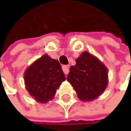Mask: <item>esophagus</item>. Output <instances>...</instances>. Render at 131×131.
I'll use <instances>...</instances> for the list:
<instances>
[{
    "mask_svg": "<svg viewBox=\"0 0 131 131\" xmlns=\"http://www.w3.org/2000/svg\"><path fill=\"white\" fill-rule=\"evenodd\" d=\"M69 68H70V66H62V70H63V72L65 73L66 75H67L69 73Z\"/></svg>",
    "mask_w": 131,
    "mask_h": 131,
    "instance_id": "1",
    "label": "esophagus"
}]
</instances>
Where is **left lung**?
<instances>
[{
  "label": "left lung",
  "mask_w": 131,
  "mask_h": 131,
  "mask_svg": "<svg viewBox=\"0 0 131 131\" xmlns=\"http://www.w3.org/2000/svg\"><path fill=\"white\" fill-rule=\"evenodd\" d=\"M75 61V66H70L67 80L74 87L80 100L95 99L107 88V68L99 59L86 51Z\"/></svg>",
  "instance_id": "left-lung-1"
}]
</instances>
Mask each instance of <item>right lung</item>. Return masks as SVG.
<instances>
[{"label": "right lung", "instance_id": "1", "mask_svg": "<svg viewBox=\"0 0 131 131\" xmlns=\"http://www.w3.org/2000/svg\"><path fill=\"white\" fill-rule=\"evenodd\" d=\"M66 80L57 60L44 55L26 70L24 81L28 92L39 103H47Z\"/></svg>", "mask_w": 131, "mask_h": 131}]
</instances>
